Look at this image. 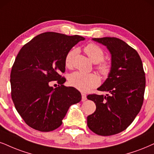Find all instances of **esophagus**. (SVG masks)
<instances>
[{
	"label": "esophagus",
	"instance_id": "esophagus-1",
	"mask_svg": "<svg viewBox=\"0 0 154 154\" xmlns=\"http://www.w3.org/2000/svg\"><path fill=\"white\" fill-rule=\"evenodd\" d=\"M81 96H82V98H81L82 101H85L86 100V95L83 93V94H81Z\"/></svg>",
	"mask_w": 154,
	"mask_h": 154
}]
</instances>
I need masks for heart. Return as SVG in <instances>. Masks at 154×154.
<instances>
[{"mask_svg":"<svg viewBox=\"0 0 154 154\" xmlns=\"http://www.w3.org/2000/svg\"><path fill=\"white\" fill-rule=\"evenodd\" d=\"M84 51L91 60L95 63L101 62L104 58V52L98 45L89 43L84 48ZM76 51H68L65 58L66 67H71L74 55ZM98 71L103 75H109L111 70V65L109 62H101L98 66ZM100 80L94 73H85L81 71H75L68 75V83L71 86L81 91H88L99 84Z\"/></svg>","mask_w":154,"mask_h":154,"instance_id":"heart-1","label":"heart"}]
</instances>
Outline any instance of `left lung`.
<instances>
[{
  "instance_id": "obj_1",
  "label": "left lung",
  "mask_w": 154,
  "mask_h": 154,
  "mask_svg": "<svg viewBox=\"0 0 154 154\" xmlns=\"http://www.w3.org/2000/svg\"><path fill=\"white\" fill-rule=\"evenodd\" d=\"M106 46L111 55V70L98 88L106 96L90 94L96 111L87 117V125L95 134L111 136L126 129L141 109L146 87L143 63L135 49L114 37L93 38Z\"/></svg>"
}]
</instances>
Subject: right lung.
Listing matches in <instances>:
<instances>
[{
	"label": "right lung",
	"mask_w": 154,
	"mask_h": 154,
	"mask_svg": "<svg viewBox=\"0 0 154 154\" xmlns=\"http://www.w3.org/2000/svg\"><path fill=\"white\" fill-rule=\"evenodd\" d=\"M85 38L80 35L45 32L22 47L11 73V97L15 107L30 127L43 132L58 128L68 109L81 101V93L63 85L68 51ZM56 80L54 89L50 81Z\"/></svg>",
	"instance_id": "right-lung-1"
}]
</instances>
